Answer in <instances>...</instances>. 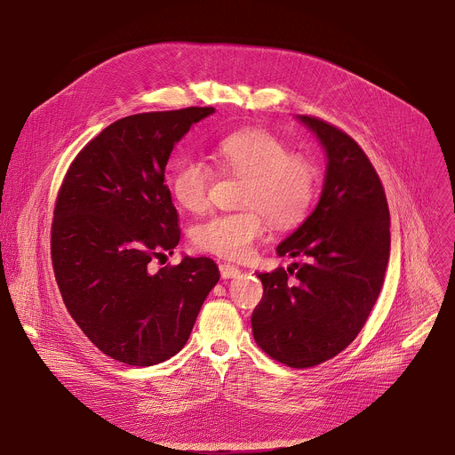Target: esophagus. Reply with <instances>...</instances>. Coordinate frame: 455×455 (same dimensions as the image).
I'll return each instance as SVG.
<instances>
[{
    "label": "esophagus",
    "mask_w": 455,
    "mask_h": 455,
    "mask_svg": "<svg viewBox=\"0 0 455 455\" xmlns=\"http://www.w3.org/2000/svg\"><path fill=\"white\" fill-rule=\"evenodd\" d=\"M220 274H221L223 279H234V277H237L241 274V270L237 267H234V265L223 263V265H220Z\"/></svg>",
    "instance_id": "1"
}]
</instances>
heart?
I'll use <instances>...</instances> for the list:
<instances>
[{
    "label": "heart",
    "mask_w": 455,
    "mask_h": 455,
    "mask_svg": "<svg viewBox=\"0 0 455 455\" xmlns=\"http://www.w3.org/2000/svg\"><path fill=\"white\" fill-rule=\"evenodd\" d=\"M216 164L243 178L239 212L214 214L192 228L198 250L239 261L267 232L299 223L316 192V167L300 153L261 127H244L221 137L214 146ZM214 171L202 160H181L171 176L172 196L188 212H202L211 202Z\"/></svg>",
    "instance_id": "1"
}]
</instances>
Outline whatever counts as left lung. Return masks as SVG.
<instances>
[{
    "label": "left lung",
    "instance_id": "left-lung-1",
    "mask_svg": "<svg viewBox=\"0 0 455 455\" xmlns=\"http://www.w3.org/2000/svg\"><path fill=\"white\" fill-rule=\"evenodd\" d=\"M299 118L326 149V180L316 209L277 246L279 255H302L306 263L257 274L265 291L251 333L275 362L307 369L337 356L362 331L383 286L391 218L363 149L326 120Z\"/></svg>",
    "mask_w": 455,
    "mask_h": 455
}]
</instances>
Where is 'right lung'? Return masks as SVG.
Returning <instances> with one entry per match:
<instances>
[{"mask_svg": "<svg viewBox=\"0 0 455 455\" xmlns=\"http://www.w3.org/2000/svg\"><path fill=\"white\" fill-rule=\"evenodd\" d=\"M211 113L190 106L109 124L79 151L57 192L50 250L62 300L84 335L122 363L148 367L174 356L220 281L209 257L149 268L180 241L167 160Z\"/></svg>", "mask_w": 455, "mask_h": 455, "instance_id": "add662e5", "label": "right lung"}]
</instances>
